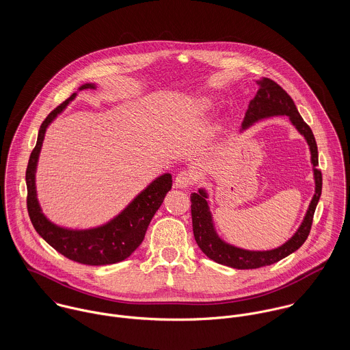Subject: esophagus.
Masks as SVG:
<instances>
[{
  "mask_svg": "<svg viewBox=\"0 0 350 350\" xmlns=\"http://www.w3.org/2000/svg\"><path fill=\"white\" fill-rule=\"evenodd\" d=\"M193 183H194V175H193V172L189 171V170L180 171V172L176 175V178H175V185H176V187H179V189L190 187Z\"/></svg>",
  "mask_w": 350,
  "mask_h": 350,
  "instance_id": "1",
  "label": "esophagus"
}]
</instances>
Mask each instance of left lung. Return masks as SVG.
Instances as JSON below:
<instances>
[{
	"mask_svg": "<svg viewBox=\"0 0 350 350\" xmlns=\"http://www.w3.org/2000/svg\"><path fill=\"white\" fill-rule=\"evenodd\" d=\"M257 83H258V92L256 97L250 100V107L245 113V118L243 122V128L245 129L247 126H250L260 118L279 116V114L288 116L291 122L304 136V139L310 146L311 163L314 165L315 194L308 206L304 221L301 222L298 232L291 237V240H288L284 245L276 250H267V252H250V250H240V248L228 245L218 239L213 228L211 215L206 202L207 198L206 193L203 190H200V193H193L190 197L193 232H194V237L198 247L208 258L214 260L218 264H224L236 269H254V268L271 265L287 257L293 252L299 250L310 234L314 211L322 193V172L317 168L318 148H317L315 137L312 135L311 128L303 121L294 100L280 85H278L275 81L269 78H264Z\"/></svg>",
	"mask_w": 350,
	"mask_h": 350,
	"instance_id": "obj_1",
	"label": "left lung"
}]
</instances>
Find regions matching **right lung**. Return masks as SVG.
Listing matches in <instances>:
<instances>
[{
	"label": "right lung",
	"mask_w": 350,
	"mask_h": 350,
	"mask_svg": "<svg viewBox=\"0 0 350 350\" xmlns=\"http://www.w3.org/2000/svg\"><path fill=\"white\" fill-rule=\"evenodd\" d=\"M83 89H94V85H85L81 90ZM74 97L75 94L56 106L40 125L38 143L31 153L25 174L27 208L36 232L64 257L86 265L114 264L129 257L143 243L152 217L172 187V178L165 174L153 180L118 217L105 226L92 230H67L51 224L42 214L36 200L35 170L49 124Z\"/></svg>",
	"instance_id": "obj_1"
}]
</instances>
